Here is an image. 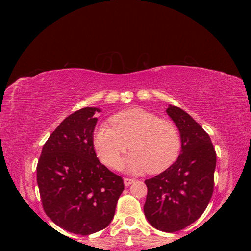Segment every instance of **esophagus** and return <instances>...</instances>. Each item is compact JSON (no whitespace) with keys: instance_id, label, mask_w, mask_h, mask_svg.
<instances>
[{"instance_id":"esophagus-1","label":"esophagus","mask_w":251,"mask_h":251,"mask_svg":"<svg viewBox=\"0 0 251 251\" xmlns=\"http://www.w3.org/2000/svg\"><path fill=\"white\" fill-rule=\"evenodd\" d=\"M134 181H135V180L132 179V178H125V179H124V183H125L126 186H128V185H131Z\"/></svg>"}]
</instances>
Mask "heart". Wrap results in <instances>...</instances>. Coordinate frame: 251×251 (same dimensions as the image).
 I'll return each mask as SVG.
<instances>
[{
	"instance_id": "obj_1",
	"label": "heart",
	"mask_w": 251,
	"mask_h": 251,
	"mask_svg": "<svg viewBox=\"0 0 251 251\" xmlns=\"http://www.w3.org/2000/svg\"><path fill=\"white\" fill-rule=\"evenodd\" d=\"M111 126H100L93 132L98 158L112 169L120 166L128 144L133 150L125 168L133 173L157 174L177 160L181 149L179 132L171 121L140 108L121 111L110 118Z\"/></svg>"
}]
</instances>
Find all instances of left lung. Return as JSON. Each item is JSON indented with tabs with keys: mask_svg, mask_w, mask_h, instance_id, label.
I'll use <instances>...</instances> for the list:
<instances>
[{
	"mask_svg": "<svg viewBox=\"0 0 251 251\" xmlns=\"http://www.w3.org/2000/svg\"><path fill=\"white\" fill-rule=\"evenodd\" d=\"M166 113L181 136V153L168 170L144 181L143 206L150 224L164 232L191 225L206 209L214 192L217 155L209 135L185 111L170 105Z\"/></svg>",
	"mask_w": 251,
	"mask_h": 251,
	"instance_id": "left-lung-1",
	"label": "left lung"
}]
</instances>
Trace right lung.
I'll return each mask as SVG.
<instances>
[{"label":"right lung","mask_w":251,"mask_h":251,"mask_svg":"<svg viewBox=\"0 0 251 251\" xmlns=\"http://www.w3.org/2000/svg\"><path fill=\"white\" fill-rule=\"evenodd\" d=\"M97 108L66 117L45 142L36 166L43 208L60 228L88 235L114 218L124 180L100 163L93 147Z\"/></svg>","instance_id":"add662e5"}]
</instances>
